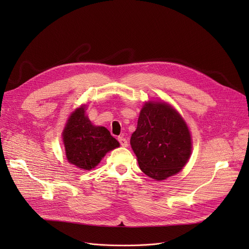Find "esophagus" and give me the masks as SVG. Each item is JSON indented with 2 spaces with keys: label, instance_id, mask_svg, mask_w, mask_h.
I'll list each match as a JSON object with an SVG mask.
<instances>
[{
  "label": "esophagus",
  "instance_id": "obj_1",
  "mask_svg": "<svg viewBox=\"0 0 249 249\" xmlns=\"http://www.w3.org/2000/svg\"><path fill=\"white\" fill-rule=\"evenodd\" d=\"M118 141H119V143H120V144H121L123 147L128 146V142H127V139H126V138L120 136V137H118Z\"/></svg>",
  "mask_w": 249,
  "mask_h": 249
}]
</instances>
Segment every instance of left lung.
<instances>
[{"instance_id": "left-lung-1", "label": "left lung", "mask_w": 249, "mask_h": 249, "mask_svg": "<svg viewBox=\"0 0 249 249\" xmlns=\"http://www.w3.org/2000/svg\"><path fill=\"white\" fill-rule=\"evenodd\" d=\"M130 143L141 171L158 180L178 174L192 151L186 122L165 103L149 102L143 106Z\"/></svg>"}]
</instances>
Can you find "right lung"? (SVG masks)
<instances>
[{"label": "right lung", "instance_id": "right-lung-1", "mask_svg": "<svg viewBox=\"0 0 249 249\" xmlns=\"http://www.w3.org/2000/svg\"><path fill=\"white\" fill-rule=\"evenodd\" d=\"M62 137L69 162L86 171L94 168L105 154L119 146L107 128L90 123L85 116V107L71 115Z\"/></svg>", "mask_w": 249, "mask_h": 249}]
</instances>
